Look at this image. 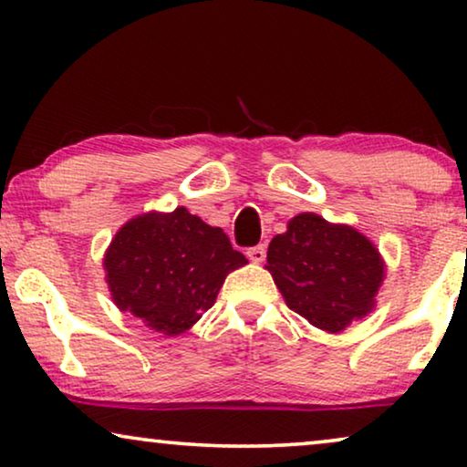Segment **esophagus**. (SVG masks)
I'll return each mask as SVG.
<instances>
[{
	"label": "esophagus",
	"instance_id": "34e87169",
	"mask_svg": "<svg viewBox=\"0 0 467 467\" xmlns=\"http://www.w3.org/2000/svg\"><path fill=\"white\" fill-rule=\"evenodd\" d=\"M246 254H248V259L253 261V264H264V261H265V246L259 244V246L248 248Z\"/></svg>",
	"mask_w": 467,
	"mask_h": 467
}]
</instances>
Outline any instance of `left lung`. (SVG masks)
Masks as SVG:
<instances>
[{"instance_id":"8db88e82","label":"left lung","mask_w":467,"mask_h":467,"mask_svg":"<svg viewBox=\"0 0 467 467\" xmlns=\"http://www.w3.org/2000/svg\"><path fill=\"white\" fill-rule=\"evenodd\" d=\"M286 306L318 329L337 334L376 304L385 264L372 242L315 213L293 216L267 248V265Z\"/></svg>"}]
</instances>
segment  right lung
<instances>
[{
	"mask_svg": "<svg viewBox=\"0 0 467 467\" xmlns=\"http://www.w3.org/2000/svg\"><path fill=\"white\" fill-rule=\"evenodd\" d=\"M246 264L221 227L182 206L127 221L104 257L119 310L165 336L193 327L213 308L227 274Z\"/></svg>",
	"mask_w": 467,
	"mask_h": 467,
	"instance_id": "obj_1",
	"label": "right lung"
}]
</instances>
